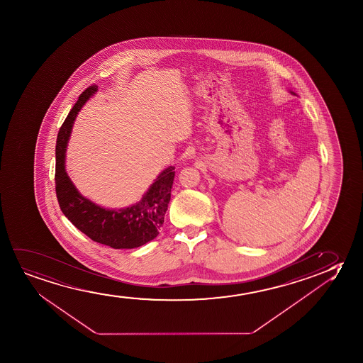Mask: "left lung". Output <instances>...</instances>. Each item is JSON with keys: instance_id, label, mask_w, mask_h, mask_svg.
<instances>
[{"instance_id": "8db88e82", "label": "left lung", "mask_w": 363, "mask_h": 363, "mask_svg": "<svg viewBox=\"0 0 363 363\" xmlns=\"http://www.w3.org/2000/svg\"><path fill=\"white\" fill-rule=\"evenodd\" d=\"M291 93H293V91H291ZM293 94H295V93H293Z\"/></svg>"}]
</instances>
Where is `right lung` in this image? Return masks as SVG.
<instances>
[{
    "instance_id": "1",
    "label": "right lung",
    "mask_w": 363,
    "mask_h": 363,
    "mask_svg": "<svg viewBox=\"0 0 363 363\" xmlns=\"http://www.w3.org/2000/svg\"><path fill=\"white\" fill-rule=\"evenodd\" d=\"M96 90V85L86 88L60 126L55 146V194L65 217L91 240L114 249L138 248L159 235L171 199L174 167L164 169L143 199L126 208H104L83 197L65 172V151L77 115Z\"/></svg>"
}]
</instances>
